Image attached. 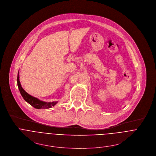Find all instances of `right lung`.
<instances>
[{"label": "right lung", "mask_w": 156, "mask_h": 156, "mask_svg": "<svg viewBox=\"0 0 156 156\" xmlns=\"http://www.w3.org/2000/svg\"><path fill=\"white\" fill-rule=\"evenodd\" d=\"M17 85H18V87L19 89L20 92L24 98V100L27 101L29 104H30L31 106H33L34 108H37V109H46V108H51L52 107H54L57 101L55 102H44L43 101H41L38 100V98L34 97L28 93H27L25 90L22 88L21 86L20 80H19V73L18 74V76H17Z\"/></svg>", "instance_id": "1"}]
</instances>
